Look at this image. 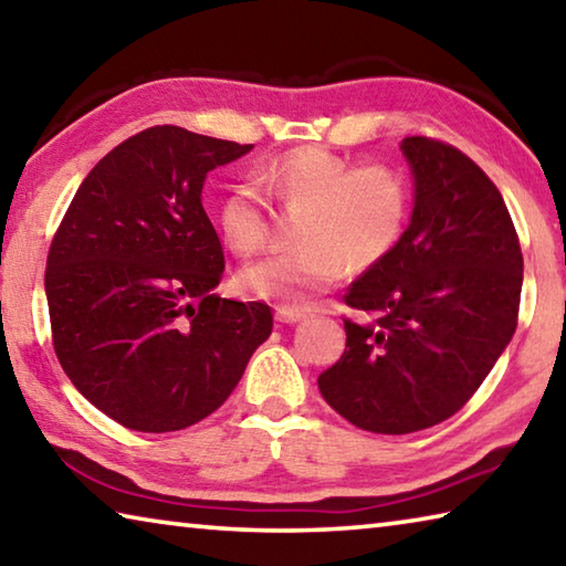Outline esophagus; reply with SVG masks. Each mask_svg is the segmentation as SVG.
<instances>
[{
    "label": "esophagus",
    "instance_id": "obj_1",
    "mask_svg": "<svg viewBox=\"0 0 566 566\" xmlns=\"http://www.w3.org/2000/svg\"><path fill=\"white\" fill-rule=\"evenodd\" d=\"M274 317L282 324H296L304 319V310H296V306H276Z\"/></svg>",
    "mask_w": 566,
    "mask_h": 566
}]
</instances>
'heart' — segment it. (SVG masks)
I'll use <instances>...</instances> for the list:
<instances>
[{
	"label": "heart",
	"mask_w": 566,
	"mask_h": 566,
	"mask_svg": "<svg viewBox=\"0 0 566 566\" xmlns=\"http://www.w3.org/2000/svg\"><path fill=\"white\" fill-rule=\"evenodd\" d=\"M252 179L284 212H304L296 227V244L304 249L249 264L239 274L242 292L256 300L312 304L339 282L344 264L364 272L387 260L407 229L409 179L381 161L354 165L329 149L302 147L256 167ZM255 188L242 181L219 202L224 242L242 256L260 252L272 237L270 205Z\"/></svg>",
	"instance_id": "1"
}]
</instances>
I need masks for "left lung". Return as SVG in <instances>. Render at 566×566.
<instances>
[{
  "label": "left lung",
  "mask_w": 566,
  "mask_h": 566,
  "mask_svg": "<svg viewBox=\"0 0 566 566\" xmlns=\"http://www.w3.org/2000/svg\"><path fill=\"white\" fill-rule=\"evenodd\" d=\"M415 212L387 260L344 294L347 349L322 371L327 405L375 434L457 415L500 359L520 317L522 247L500 189L464 151L407 137Z\"/></svg>",
  "instance_id": "1"
}]
</instances>
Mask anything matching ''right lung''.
<instances>
[{"instance_id": "1", "label": "right lung", "mask_w": 566, "mask_h": 566, "mask_svg": "<svg viewBox=\"0 0 566 566\" xmlns=\"http://www.w3.org/2000/svg\"><path fill=\"white\" fill-rule=\"evenodd\" d=\"M249 149L149 127L97 161L56 229L44 272L56 359L122 427L161 434L202 421L272 334L270 306L212 292L224 252L202 187Z\"/></svg>"}]
</instances>
